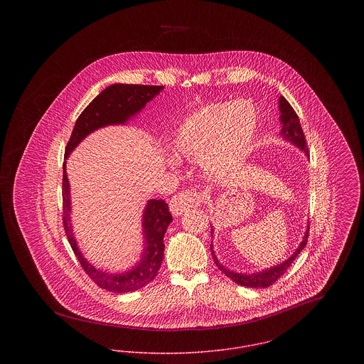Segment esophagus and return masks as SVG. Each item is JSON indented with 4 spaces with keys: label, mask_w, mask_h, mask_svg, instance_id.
<instances>
[{
    "label": "esophagus",
    "mask_w": 364,
    "mask_h": 364,
    "mask_svg": "<svg viewBox=\"0 0 364 364\" xmlns=\"http://www.w3.org/2000/svg\"><path fill=\"white\" fill-rule=\"evenodd\" d=\"M202 203V195L196 191L187 190L178 192L171 200V211L173 215H181L190 208H196Z\"/></svg>",
    "instance_id": "1"
}]
</instances>
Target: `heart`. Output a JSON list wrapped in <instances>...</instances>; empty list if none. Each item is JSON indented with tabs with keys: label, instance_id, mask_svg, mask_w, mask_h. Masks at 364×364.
Returning <instances> with one entry per match:
<instances>
[{
	"label": "heart",
	"instance_id": "heart-1",
	"mask_svg": "<svg viewBox=\"0 0 364 364\" xmlns=\"http://www.w3.org/2000/svg\"><path fill=\"white\" fill-rule=\"evenodd\" d=\"M258 128L255 106L208 105L192 113L172 139V153L178 159L200 162L211 174H221L247 156Z\"/></svg>",
	"mask_w": 364,
	"mask_h": 364
}]
</instances>
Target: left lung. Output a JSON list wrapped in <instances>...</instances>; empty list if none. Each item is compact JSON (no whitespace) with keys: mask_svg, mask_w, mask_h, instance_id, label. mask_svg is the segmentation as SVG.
Returning <instances> with one entry per match:
<instances>
[{"mask_svg":"<svg viewBox=\"0 0 364 364\" xmlns=\"http://www.w3.org/2000/svg\"><path fill=\"white\" fill-rule=\"evenodd\" d=\"M278 107H279V122H281V136L291 141L294 146H297L300 150L304 151V154L307 156H310V151H309V147H307V141H306V136H304V132L301 129V125H300V120H299V116L296 114V112L294 110V107L291 106V104L284 98V97H279V102H278ZM309 229L310 225L307 228V232L303 237V242H300L299 248L294 252V255L289 258V259L282 262L281 264H277L274 267H270V269H266L263 272L259 273H252V274H242V273H233L230 270L225 269L214 254L213 251V244H210V250H211V254H213V258L215 264L218 266V269L225 274L226 277L232 278L236 284L242 285V287H248V288H267L270 285H273L278 278L281 277L287 270L288 267L294 263V260L296 259V257L300 254V251L306 247L307 240H309ZM211 236H213V229H211Z\"/></svg>","mask_w":364,"mask_h":364,"instance_id":"left-lung-1","label":"left lung"}]
</instances>
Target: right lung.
I'll list each match as a JSON object with an SVG mask.
<instances>
[{"label": "right lung", "instance_id": "obj_1", "mask_svg": "<svg viewBox=\"0 0 364 364\" xmlns=\"http://www.w3.org/2000/svg\"><path fill=\"white\" fill-rule=\"evenodd\" d=\"M164 86H143V85H112L106 87L104 91L97 95L82 114L75 122L73 131L70 134L68 144L65 147L67 159L73 149L98 128L113 124H125L132 116L151 101ZM63 221L65 235L68 237L73 254L80 262L83 270L88 274L100 288L114 294L134 292L146 287L151 282L161 267L164 259V236L169 224L173 221L172 214L168 208V203L162 199H151L147 202L143 213V233L146 239V247L141 254V259L138 264L125 273L112 274L94 267L88 260L82 255L76 239L73 236L72 224H70V181L65 172V162L63 164Z\"/></svg>", "mask_w": 364, "mask_h": 364}]
</instances>
